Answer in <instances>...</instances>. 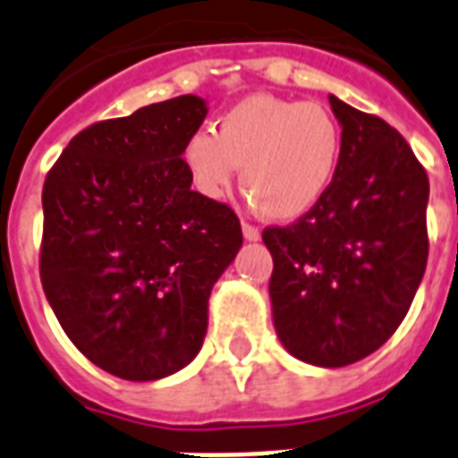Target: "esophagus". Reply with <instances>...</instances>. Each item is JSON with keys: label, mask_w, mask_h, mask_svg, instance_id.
<instances>
[{"label": "esophagus", "mask_w": 458, "mask_h": 458, "mask_svg": "<svg viewBox=\"0 0 458 458\" xmlns=\"http://www.w3.org/2000/svg\"><path fill=\"white\" fill-rule=\"evenodd\" d=\"M242 232H243V239H246V242H258V239H260V232H258L253 225H246V222H243Z\"/></svg>", "instance_id": "34e87169"}]
</instances>
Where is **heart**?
<instances>
[{
	"label": "heart",
	"instance_id": "heart-1",
	"mask_svg": "<svg viewBox=\"0 0 458 458\" xmlns=\"http://www.w3.org/2000/svg\"><path fill=\"white\" fill-rule=\"evenodd\" d=\"M340 161V127L318 103L246 96L219 118L216 135L192 132L183 164L195 191L222 200L242 168V188L273 222H294L323 200Z\"/></svg>",
	"mask_w": 458,
	"mask_h": 458
}]
</instances>
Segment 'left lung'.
Masks as SVG:
<instances>
[{
    "mask_svg": "<svg viewBox=\"0 0 458 458\" xmlns=\"http://www.w3.org/2000/svg\"><path fill=\"white\" fill-rule=\"evenodd\" d=\"M340 161L323 200L270 226V304L277 338L316 367L360 362L408 314L428 266L429 181L394 127L328 96Z\"/></svg>",
    "mask_w": 458,
    "mask_h": 458,
    "instance_id": "obj_1",
    "label": "left lung"
}]
</instances>
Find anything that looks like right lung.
<instances>
[{
	"mask_svg": "<svg viewBox=\"0 0 458 458\" xmlns=\"http://www.w3.org/2000/svg\"><path fill=\"white\" fill-rule=\"evenodd\" d=\"M205 115L185 94L94 123L43 185L46 297L79 352L120 379L192 362L209 292L243 243L239 216L191 191L181 159Z\"/></svg>",
	"mask_w": 458,
	"mask_h": 458,
	"instance_id": "1",
	"label": "right lung"
}]
</instances>
